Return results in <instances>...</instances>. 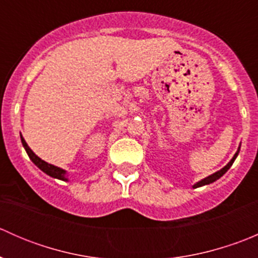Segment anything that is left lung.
Listing matches in <instances>:
<instances>
[{
  "mask_svg": "<svg viewBox=\"0 0 258 258\" xmlns=\"http://www.w3.org/2000/svg\"><path fill=\"white\" fill-rule=\"evenodd\" d=\"M240 148H241V145H240V147H238L237 152L235 153V156H233V157L231 158V161H230V162L227 163V165L225 166V167H223V168H221V170H220V171H217V172H215V173H212V175H210L209 177H205L204 179H201V181L196 182V183H195L194 186H192V187H194V188H197V187L206 186V184H210V183H212V182L217 181L218 178H221V177H222V176L225 175V173L227 172L228 170H230V167H231V166H232V163L235 162L236 157H237V156H238V153H240Z\"/></svg>",
  "mask_w": 258,
  "mask_h": 258,
  "instance_id": "left-lung-1",
  "label": "left lung"
}]
</instances>
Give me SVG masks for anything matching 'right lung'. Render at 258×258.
<instances>
[{
  "label": "right lung",
  "mask_w": 258,
  "mask_h": 258,
  "mask_svg": "<svg viewBox=\"0 0 258 258\" xmlns=\"http://www.w3.org/2000/svg\"><path fill=\"white\" fill-rule=\"evenodd\" d=\"M21 142H22V146L25 147V150H26V152H27L30 160L32 161V162L35 163V165L37 166L41 171H43L46 175L51 176V177H53V178L62 179V181H69V178L66 177V173H67L66 171L62 170V168H59V167H57V166L51 165V163H47L46 161L41 160V158L38 157L37 155H35V152H33V151L28 147V145L26 144V141H25V139L22 137V135H21Z\"/></svg>",
  "instance_id": "1"
}]
</instances>
